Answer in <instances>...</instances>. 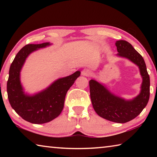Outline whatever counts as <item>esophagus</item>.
<instances>
[{
  "label": "esophagus",
  "instance_id": "obj_1",
  "mask_svg": "<svg viewBox=\"0 0 157 157\" xmlns=\"http://www.w3.org/2000/svg\"><path fill=\"white\" fill-rule=\"evenodd\" d=\"M91 71L89 70V69L87 68H84V70H82V75H84V76H86V77H89L91 75Z\"/></svg>",
  "mask_w": 157,
  "mask_h": 157
}]
</instances>
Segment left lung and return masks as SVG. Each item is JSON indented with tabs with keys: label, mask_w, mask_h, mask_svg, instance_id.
<instances>
[{
	"label": "left lung",
	"mask_w": 157,
	"mask_h": 157,
	"mask_svg": "<svg viewBox=\"0 0 157 157\" xmlns=\"http://www.w3.org/2000/svg\"><path fill=\"white\" fill-rule=\"evenodd\" d=\"M117 55L129 59L140 69L143 82L139 95L131 100L116 96L102 84L94 79L89 81L90 95L95 112L98 116L114 123H124L132 121L141 113L150 98V76L143 57L129 42L117 41Z\"/></svg>",
	"instance_id": "left-lung-1"
}]
</instances>
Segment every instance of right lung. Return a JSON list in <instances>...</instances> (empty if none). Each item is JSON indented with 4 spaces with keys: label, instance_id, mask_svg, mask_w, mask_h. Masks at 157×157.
<instances>
[{
    "label": "right lung",
    "instance_id": "right-lung-1",
    "mask_svg": "<svg viewBox=\"0 0 157 157\" xmlns=\"http://www.w3.org/2000/svg\"><path fill=\"white\" fill-rule=\"evenodd\" d=\"M50 43L28 44L22 48L13 60L9 71L7 91L11 107L25 121L43 124L52 121L63 110L66 93L80 75V71L59 78L44 91L34 95L25 94L20 81V72L31 52L50 46Z\"/></svg>",
    "mask_w": 157,
    "mask_h": 157
}]
</instances>
